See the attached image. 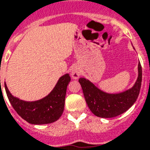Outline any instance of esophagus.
Listing matches in <instances>:
<instances>
[{"label":"esophagus","mask_w":150,"mask_h":150,"mask_svg":"<svg viewBox=\"0 0 150 150\" xmlns=\"http://www.w3.org/2000/svg\"><path fill=\"white\" fill-rule=\"evenodd\" d=\"M71 77L74 79H77L79 78V76L81 75V70L80 68H79L78 67H74L71 70Z\"/></svg>","instance_id":"obj_1"}]
</instances>
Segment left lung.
<instances>
[{
    "instance_id": "1",
    "label": "left lung",
    "mask_w": 150,
    "mask_h": 150,
    "mask_svg": "<svg viewBox=\"0 0 150 150\" xmlns=\"http://www.w3.org/2000/svg\"><path fill=\"white\" fill-rule=\"evenodd\" d=\"M142 77V66L139 62L136 82L132 87L120 93H106L85 78H80L79 82L90 111L98 117L112 118L125 112L135 102L141 89Z\"/></svg>"
}]
</instances>
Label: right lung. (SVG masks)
<instances>
[{
  "instance_id": "obj_1",
  "label": "right lung",
  "mask_w": 150,
  "mask_h": 150,
  "mask_svg": "<svg viewBox=\"0 0 150 150\" xmlns=\"http://www.w3.org/2000/svg\"><path fill=\"white\" fill-rule=\"evenodd\" d=\"M70 81L68 73L62 75L47 96L34 101H27L14 97L5 83L4 87L9 101L19 116L29 123L40 125L53 123L61 116L64 108L67 87Z\"/></svg>"
}]
</instances>
